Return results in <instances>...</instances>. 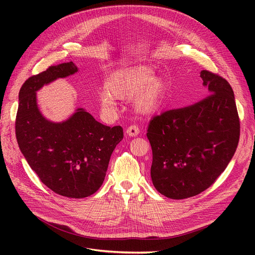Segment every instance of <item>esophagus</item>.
I'll return each mask as SVG.
<instances>
[{
  "instance_id": "34e87169",
  "label": "esophagus",
  "mask_w": 255,
  "mask_h": 255,
  "mask_svg": "<svg viewBox=\"0 0 255 255\" xmlns=\"http://www.w3.org/2000/svg\"><path fill=\"white\" fill-rule=\"evenodd\" d=\"M126 133H127V134H128L130 137H134V136H136V135L138 134V133H139V129H138L137 126L132 125V126H130V127L127 128Z\"/></svg>"
}]
</instances>
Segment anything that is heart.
<instances>
[{
	"label": "heart",
	"mask_w": 255,
	"mask_h": 255,
	"mask_svg": "<svg viewBox=\"0 0 255 255\" xmlns=\"http://www.w3.org/2000/svg\"><path fill=\"white\" fill-rule=\"evenodd\" d=\"M154 67L140 65L113 74L106 88L99 93V102L107 112L114 111L118 99H130L132 109L141 117H151L161 107L165 94L166 82L157 76Z\"/></svg>",
	"instance_id": "heart-1"
}]
</instances>
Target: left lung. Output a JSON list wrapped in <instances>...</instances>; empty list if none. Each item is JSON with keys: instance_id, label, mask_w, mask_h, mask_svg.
Returning <instances> with one entry per match:
<instances>
[{"instance_id": "obj_1", "label": "left lung", "mask_w": 255, "mask_h": 255, "mask_svg": "<svg viewBox=\"0 0 255 255\" xmlns=\"http://www.w3.org/2000/svg\"><path fill=\"white\" fill-rule=\"evenodd\" d=\"M208 97L154 117L148 136L151 178L158 192L184 199L205 191L232 160L240 137L234 91L219 75L200 71Z\"/></svg>"}]
</instances>
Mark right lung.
<instances>
[{"instance_id": "right-lung-1", "label": "right lung", "mask_w": 255, "mask_h": 255, "mask_svg": "<svg viewBox=\"0 0 255 255\" xmlns=\"http://www.w3.org/2000/svg\"><path fill=\"white\" fill-rule=\"evenodd\" d=\"M77 71L69 62L26 79L18 94L15 133L20 152L45 186L66 197L84 198L101 187L111 156L124 135L122 127L97 122L83 107L62 122L42 115L37 92Z\"/></svg>"}]
</instances>
